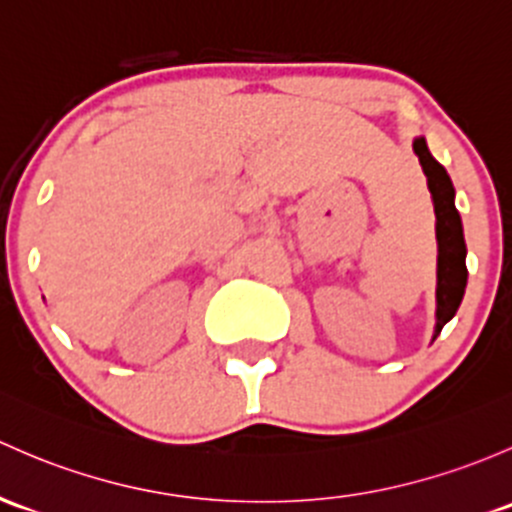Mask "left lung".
<instances>
[{"instance_id":"left-lung-1","label":"left lung","mask_w":512,"mask_h":512,"mask_svg":"<svg viewBox=\"0 0 512 512\" xmlns=\"http://www.w3.org/2000/svg\"><path fill=\"white\" fill-rule=\"evenodd\" d=\"M414 154L419 157L424 176H427L429 193H432L434 215H437V324H434V338L439 336L441 328L454 319L459 311L461 299L466 292V242L461 215L454 206V184L444 166L432 157L427 147V139L417 137L412 144Z\"/></svg>"}]
</instances>
